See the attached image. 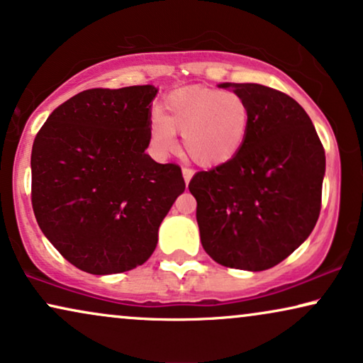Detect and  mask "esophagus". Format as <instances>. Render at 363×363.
Returning <instances> with one entry per match:
<instances>
[{"instance_id":"1","label":"esophagus","mask_w":363,"mask_h":363,"mask_svg":"<svg viewBox=\"0 0 363 363\" xmlns=\"http://www.w3.org/2000/svg\"><path fill=\"white\" fill-rule=\"evenodd\" d=\"M182 176H184L186 184H189V181L192 179V176H194V171H192L191 167H182Z\"/></svg>"}]
</instances>
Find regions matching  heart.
Here are the masks:
<instances>
[{"instance_id": "heart-1", "label": "heart", "mask_w": 363, "mask_h": 363, "mask_svg": "<svg viewBox=\"0 0 363 363\" xmlns=\"http://www.w3.org/2000/svg\"><path fill=\"white\" fill-rule=\"evenodd\" d=\"M249 119L247 103L234 91L191 86L164 99L159 114L149 123V131L157 152H171L176 147L174 133H179L192 161L219 166L242 147Z\"/></svg>"}]
</instances>
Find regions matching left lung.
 I'll list each match as a JSON object with an SVG mask.
<instances>
[{
    "mask_svg": "<svg viewBox=\"0 0 363 363\" xmlns=\"http://www.w3.org/2000/svg\"><path fill=\"white\" fill-rule=\"evenodd\" d=\"M249 106L234 157L189 182L202 247L230 269L265 270L287 259L317 224L325 151L296 99L262 84L222 83Z\"/></svg>",
    "mask_w": 363,
    "mask_h": 363,
    "instance_id": "8db88e82",
    "label": "left lung"
}]
</instances>
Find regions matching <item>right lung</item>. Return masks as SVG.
Here are the masks:
<instances>
[{
  "mask_svg": "<svg viewBox=\"0 0 363 363\" xmlns=\"http://www.w3.org/2000/svg\"><path fill=\"white\" fill-rule=\"evenodd\" d=\"M151 84L86 89L52 111L31 152V204L62 257L94 275L143 265L186 189L177 164L146 154Z\"/></svg>",
  "mask_w": 363,
  "mask_h": 363,
  "instance_id": "right-lung-1",
  "label": "right lung"
}]
</instances>
